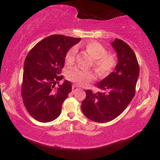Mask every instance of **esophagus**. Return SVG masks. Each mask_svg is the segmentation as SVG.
Masks as SVG:
<instances>
[{"label":"esophagus","instance_id":"obj_1","mask_svg":"<svg viewBox=\"0 0 160 160\" xmlns=\"http://www.w3.org/2000/svg\"><path fill=\"white\" fill-rule=\"evenodd\" d=\"M78 89H80V88H79L77 85H74L72 86V92H75L78 91Z\"/></svg>","mask_w":160,"mask_h":160}]
</instances>
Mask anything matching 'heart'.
Wrapping results in <instances>:
<instances>
[{
  "instance_id": "obj_1",
  "label": "heart",
  "mask_w": 160,
  "mask_h": 160,
  "mask_svg": "<svg viewBox=\"0 0 160 160\" xmlns=\"http://www.w3.org/2000/svg\"><path fill=\"white\" fill-rule=\"evenodd\" d=\"M84 50L92 59V66L99 76L105 77L111 74L116 65V58L111 53H107L106 49L101 43L91 41L83 46ZM77 54V48L70 49L65 56L67 63L72 64ZM68 78L70 80L80 86H84L95 78L94 73L89 70H81L73 68L68 71Z\"/></svg>"
}]
</instances>
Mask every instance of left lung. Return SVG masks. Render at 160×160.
<instances>
[{
	"label": "left lung",
	"instance_id": "obj_1",
	"mask_svg": "<svg viewBox=\"0 0 160 160\" xmlns=\"http://www.w3.org/2000/svg\"><path fill=\"white\" fill-rule=\"evenodd\" d=\"M111 45L118 60L114 71L96 84L102 92L86 90L82 102L83 114L97 122H109L123 112L135 95L139 77L138 62L131 47L117 38Z\"/></svg>",
	"mask_w": 160,
	"mask_h": 160
}]
</instances>
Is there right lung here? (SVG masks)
Wrapping results in <instances>:
<instances>
[{"label": "right lung", "instance_id": "obj_1", "mask_svg": "<svg viewBox=\"0 0 160 160\" xmlns=\"http://www.w3.org/2000/svg\"><path fill=\"white\" fill-rule=\"evenodd\" d=\"M80 38L53 34L38 42L24 62L22 97L26 110L41 122L56 120L62 105L72 89L68 80L59 83L68 51Z\"/></svg>", "mask_w": 160, "mask_h": 160}]
</instances>
